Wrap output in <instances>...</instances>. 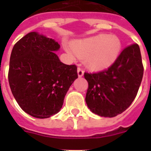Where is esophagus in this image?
<instances>
[{"instance_id": "34e87169", "label": "esophagus", "mask_w": 151, "mask_h": 151, "mask_svg": "<svg viewBox=\"0 0 151 151\" xmlns=\"http://www.w3.org/2000/svg\"><path fill=\"white\" fill-rule=\"evenodd\" d=\"M78 75L79 78H81L84 75V70L81 68H80V67L78 68Z\"/></svg>"}]
</instances>
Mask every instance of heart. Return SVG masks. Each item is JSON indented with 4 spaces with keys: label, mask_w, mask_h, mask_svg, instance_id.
<instances>
[{
    "label": "heart",
    "mask_w": 151,
    "mask_h": 151,
    "mask_svg": "<svg viewBox=\"0 0 151 151\" xmlns=\"http://www.w3.org/2000/svg\"><path fill=\"white\" fill-rule=\"evenodd\" d=\"M71 48L66 51L71 59L78 56L84 59V63L92 70L109 67L116 60L122 48L120 39L114 35L98 34L73 41Z\"/></svg>",
    "instance_id": "obj_1"
}]
</instances>
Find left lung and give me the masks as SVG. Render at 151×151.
<instances>
[{
    "label": "left lung",
    "instance_id": "left-lung-1",
    "mask_svg": "<svg viewBox=\"0 0 151 151\" xmlns=\"http://www.w3.org/2000/svg\"><path fill=\"white\" fill-rule=\"evenodd\" d=\"M143 75L139 47L137 44L127 46L106 70L84 73L88 83L85 96L88 107L101 117L122 114L136 98Z\"/></svg>",
    "mask_w": 151,
    "mask_h": 151
}]
</instances>
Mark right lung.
I'll list each match as a JSON object with an SVG mask.
<instances>
[{
    "label": "right lung",
    "instance_id": "obj_1",
    "mask_svg": "<svg viewBox=\"0 0 151 151\" xmlns=\"http://www.w3.org/2000/svg\"><path fill=\"white\" fill-rule=\"evenodd\" d=\"M59 48L54 39L30 32L12 51L11 90L22 110L37 118L59 112L66 92L78 78L77 66L63 63L55 53Z\"/></svg>",
    "mask_w": 151,
    "mask_h": 151
}]
</instances>
